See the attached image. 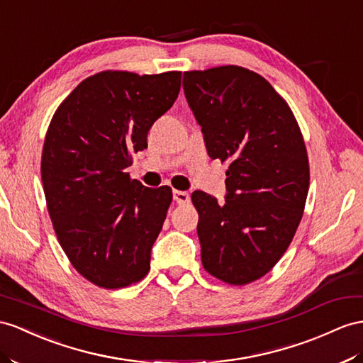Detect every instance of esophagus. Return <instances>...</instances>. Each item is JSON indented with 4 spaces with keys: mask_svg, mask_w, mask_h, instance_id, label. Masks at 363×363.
<instances>
[{
    "mask_svg": "<svg viewBox=\"0 0 363 363\" xmlns=\"http://www.w3.org/2000/svg\"><path fill=\"white\" fill-rule=\"evenodd\" d=\"M173 199L179 203V206H184V203L190 202V194L187 191H181V190H174L173 191Z\"/></svg>",
    "mask_w": 363,
    "mask_h": 363,
    "instance_id": "1",
    "label": "esophagus"
}]
</instances>
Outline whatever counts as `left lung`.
Wrapping results in <instances>:
<instances>
[{
    "instance_id": "obj_1",
    "label": "left lung",
    "mask_w": 363,
    "mask_h": 363,
    "mask_svg": "<svg viewBox=\"0 0 363 363\" xmlns=\"http://www.w3.org/2000/svg\"><path fill=\"white\" fill-rule=\"evenodd\" d=\"M211 160L228 161L225 202L193 191L206 270L230 285L267 274L286 252L310 187L301 128L270 82L239 66L184 72Z\"/></svg>"
}]
</instances>
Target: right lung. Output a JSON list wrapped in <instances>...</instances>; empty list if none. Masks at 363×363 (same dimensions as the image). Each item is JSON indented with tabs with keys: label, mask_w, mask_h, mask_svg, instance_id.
<instances>
[{
	"label": "right lung",
	"mask_w": 363,
	"mask_h": 363,
	"mask_svg": "<svg viewBox=\"0 0 363 363\" xmlns=\"http://www.w3.org/2000/svg\"><path fill=\"white\" fill-rule=\"evenodd\" d=\"M179 89L181 72H101L79 82L50 121L41 160L49 215L72 265L98 286L132 285L150 270L172 189L144 187L125 169Z\"/></svg>",
	"instance_id": "right-lung-1"
}]
</instances>
